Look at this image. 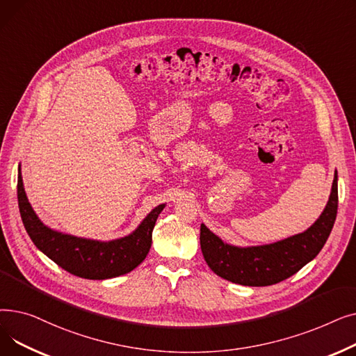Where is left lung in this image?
I'll return each instance as SVG.
<instances>
[{
  "label": "left lung",
  "mask_w": 356,
  "mask_h": 356,
  "mask_svg": "<svg viewBox=\"0 0 356 356\" xmlns=\"http://www.w3.org/2000/svg\"><path fill=\"white\" fill-rule=\"evenodd\" d=\"M338 212V173H334L329 202L321 218L303 234L263 247L238 248L222 242L200 227V248L211 270L228 282L263 287L277 284L302 270L321 252Z\"/></svg>",
  "instance_id": "1"
}]
</instances>
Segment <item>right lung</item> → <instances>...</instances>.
I'll use <instances>...</instances> for the list:
<instances>
[{"mask_svg": "<svg viewBox=\"0 0 356 356\" xmlns=\"http://www.w3.org/2000/svg\"><path fill=\"white\" fill-rule=\"evenodd\" d=\"M17 197L24 228L34 245L67 273L88 280L114 278L138 267L152 247L153 228L164 208V204H159L131 235L99 242L65 235L44 227L27 200L20 168Z\"/></svg>", "mask_w": 356, "mask_h": 356, "instance_id": "add662e5", "label": "right lung"}]
</instances>
